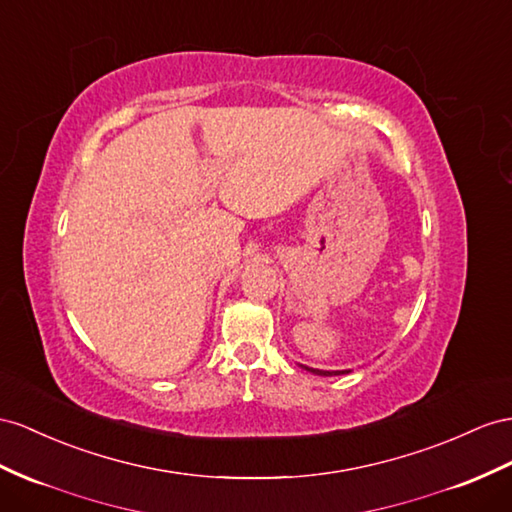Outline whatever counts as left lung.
Here are the masks:
<instances>
[{
	"mask_svg": "<svg viewBox=\"0 0 512 512\" xmlns=\"http://www.w3.org/2000/svg\"><path fill=\"white\" fill-rule=\"evenodd\" d=\"M303 368L307 370V372H311V374H316V376H339V374H348L350 370H316V368H307V365H303Z\"/></svg>",
	"mask_w": 512,
	"mask_h": 512,
	"instance_id": "8db88e82",
	"label": "left lung"
}]
</instances>
